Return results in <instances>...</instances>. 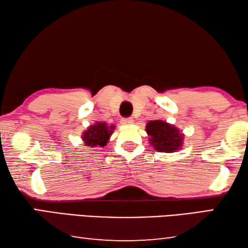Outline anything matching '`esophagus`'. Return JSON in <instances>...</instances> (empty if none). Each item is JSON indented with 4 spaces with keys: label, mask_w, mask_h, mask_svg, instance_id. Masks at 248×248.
Listing matches in <instances>:
<instances>
[{
    "label": "esophagus",
    "mask_w": 248,
    "mask_h": 248,
    "mask_svg": "<svg viewBox=\"0 0 248 248\" xmlns=\"http://www.w3.org/2000/svg\"><path fill=\"white\" fill-rule=\"evenodd\" d=\"M121 124L124 125H129L133 124V119L132 118H123L121 119Z\"/></svg>",
    "instance_id": "esophagus-1"
}]
</instances>
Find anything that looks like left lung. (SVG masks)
I'll use <instances>...</instances> for the list:
<instances>
[{
	"mask_svg": "<svg viewBox=\"0 0 248 248\" xmlns=\"http://www.w3.org/2000/svg\"><path fill=\"white\" fill-rule=\"evenodd\" d=\"M150 142L156 151L172 153L181 148L184 136L178 128L163 120H152L146 124Z\"/></svg>",
	"mask_w": 248,
	"mask_h": 248,
	"instance_id": "obj_1",
	"label": "left lung"
}]
</instances>
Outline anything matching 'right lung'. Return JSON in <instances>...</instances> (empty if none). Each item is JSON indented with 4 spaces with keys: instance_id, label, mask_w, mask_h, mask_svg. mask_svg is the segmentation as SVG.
<instances>
[{
    "instance_id": "add662e5",
    "label": "right lung",
    "mask_w": 248,
    "mask_h": 248,
    "mask_svg": "<svg viewBox=\"0 0 248 248\" xmlns=\"http://www.w3.org/2000/svg\"><path fill=\"white\" fill-rule=\"evenodd\" d=\"M115 125H108L106 123L97 121L95 124L90 125L88 130L82 133V140L85 146H105L114 131Z\"/></svg>"
}]
</instances>
